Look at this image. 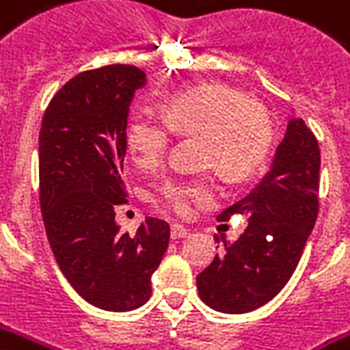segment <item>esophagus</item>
Instances as JSON below:
<instances>
[{
  "instance_id": "obj_1",
  "label": "esophagus",
  "mask_w": 350,
  "mask_h": 350,
  "mask_svg": "<svg viewBox=\"0 0 350 350\" xmlns=\"http://www.w3.org/2000/svg\"><path fill=\"white\" fill-rule=\"evenodd\" d=\"M187 234H189V231H187L183 226H178V224L172 226V229H170V237H172L174 241L176 239H185Z\"/></svg>"
}]
</instances>
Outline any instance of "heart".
I'll list each match as a JSON object with an SVG mask.
<instances>
[{
	"label": "heart",
	"mask_w": 350,
	"mask_h": 350,
	"mask_svg": "<svg viewBox=\"0 0 350 350\" xmlns=\"http://www.w3.org/2000/svg\"><path fill=\"white\" fill-rule=\"evenodd\" d=\"M163 121L134 116L126 126V150L142 168L159 165L172 133L199 136L200 163L214 167L231 182L248 180L267 157L271 124L260 107L248 104L241 92L226 85H199L178 90L163 102ZM210 178L168 180L159 199L176 214H189L193 202H208L216 197Z\"/></svg>",
	"instance_id": "1"
}]
</instances>
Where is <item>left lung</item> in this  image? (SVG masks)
Returning <instances> with one entry per match:
<instances>
[{
	"label": "left lung",
	"mask_w": 350,
	"mask_h": 350,
	"mask_svg": "<svg viewBox=\"0 0 350 350\" xmlns=\"http://www.w3.org/2000/svg\"><path fill=\"white\" fill-rule=\"evenodd\" d=\"M320 150L299 117H290L269 172L244 199L217 219L248 217L239 241L216 254L197 277V290L210 309L243 314L260 309L282 290L299 263L319 214Z\"/></svg>",
	"instance_id": "left-lung-1"
}]
</instances>
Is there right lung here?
<instances>
[{
  "instance_id": "right-lung-1",
  "label": "right lung",
  "mask_w": 350,
  "mask_h": 350,
  "mask_svg": "<svg viewBox=\"0 0 350 350\" xmlns=\"http://www.w3.org/2000/svg\"><path fill=\"white\" fill-rule=\"evenodd\" d=\"M148 83L136 66L111 64L75 75L51 100L39 133V202L51 250L73 290L104 311L126 312L150 299L170 227L146 217L121 231L126 119Z\"/></svg>"
}]
</instances>
